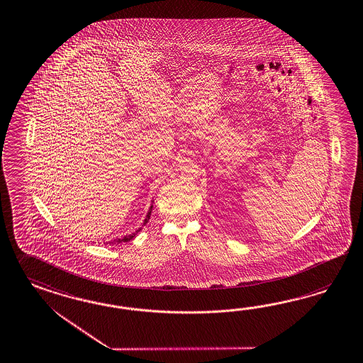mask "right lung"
Returning <instances> with one entry per match:
<instances>
[{
  "label": "right lung",
  "mask_w": 363,
  "mask_h": 363,
  "mask_svg": "<svg viewBox=\"0 0 363 363\" xmlns=\"http://www.w3.org/2000/svg\"><path fill=\"white\" fill-rule=\"evenodd\" d=\"M151 209H152V205L150 206V211L149 213H147V216H146V218H145V221H143V225H146L147 223V221L150 220V214H151ZM142 230V228H140V229H137L135 232L131 233V234H129V235H125V237H122V238H117V240H114V241H111L109 243H112V245H114V243H121V242H128L130 241V240H133L138 233Z\"/></svg>",
  "instance_id": "obj_1"
}]
</instances>
